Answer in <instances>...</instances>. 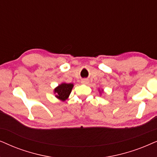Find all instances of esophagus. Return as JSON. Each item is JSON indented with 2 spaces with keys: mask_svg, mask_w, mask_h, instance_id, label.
<instances>
[{
  "mask_svg": "<svg viewBox=\"0 0 157 157\" xmlns=\"http://www.w3.org/2000/svg\"><path fill=\"white\" fill-rule=\"evenodd\" d=\"M82 84H87V80H82Z\"/></svg>",
  "mask_w": 157,
  "mask_h": 157,
  "instance_id": "esophagus-1",
  "label": "esophagus"
}]
</instances>
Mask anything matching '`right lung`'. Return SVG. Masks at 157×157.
Instances as JSON below:
<instances>
[{"instance_id":"add662e5","label":"right lung","mask_w":157,"mask_h":157,"mask_svg":"<svg viewBox=\"0 0 157 157\" xmlns=\"http://www.w3.org/2000/svg\"><path fill=\"white\" fill-rule=\"evenodd\" d=\"M73 85L67 84V83H62L59 85L57 87L54 89V93L57 94L56 97L62 100H65L69 97L70 94L72 91Z\"/></svg>"}]
</instances>
